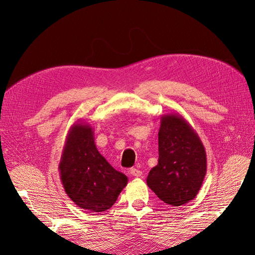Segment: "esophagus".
Wrapping results in <instances>:
<instances>
[{
    "label": "esophagus",
    "mask_w": 255,
    "mask_h": 255,
    "mask_svg": "<svg viewBox=\"0 0 255 255\" xmlns=\"http://www.w3.org/2000/svg\"><path fill=\"white\" fill-rule=\"evenodd\" d=\"M130 174L134 177H140L142 175V172L139 169H136V167H132V169H130Z\"/></svg>",
    "instance_id": "esophagus-1"
}]
</instances>
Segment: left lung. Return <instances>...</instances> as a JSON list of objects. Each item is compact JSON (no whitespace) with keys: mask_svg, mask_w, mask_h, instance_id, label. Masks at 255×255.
I'll return each mask as SVG.
<instances>
[{"mask_svg":"<svg viewBox=\"0 0 255 255\" xmlns=\"http://www.w3.org/2000/svg\"><path fill=\"white\" fill-rule=\"evenodd\" d=\"M159 160L147 177L148 186L161 200L182 206L194 199L207 171L205 147L197 132L180 114L162 115Z\"/></svg>","mask_w":255,"mask_h":255,"instance_id":"1","label":"left lung"}]
</instances>
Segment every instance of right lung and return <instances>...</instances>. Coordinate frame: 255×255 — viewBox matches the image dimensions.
<instances>
[{
    "label": "right lung",
    "instance_id": "obj_1",
    "mask_svg": "<svg viewBox=\"0 0 255 255\" xmlns=\"http://www.w3.org/2000/svg\"><path fill=\"white\" fill-rule=\"evenodd\" d=\"M59 172L64 191L73 203L94 213L110 209L128 182L127 176L99 152L93 128L81 121L69 129Z\"/></svg>",
    "mask_w": 255,
    "mask_h": 255
}]
</instances>
